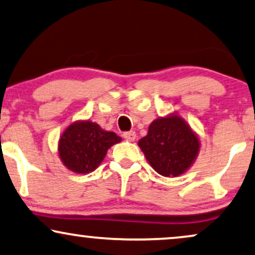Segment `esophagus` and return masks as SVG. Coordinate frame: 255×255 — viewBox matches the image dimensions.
Wrapping results in <instances>:
<instances>
[{"mask_svg": "<svg viewBox=\"0 0 255 255\" xmlns=\"http://www.w3.org/2000/svg\"><path fill=\"white\" fill-rule=\"evenodd\" d=\"M124 137L126 138V140H128V141H134L135 137H136V134H135V131H133V130L125 131Z\"/></svg>", "mask_w": 255, "mask_h": 255, "instance_id": "obj_1", "label": "esophagus"}]
</instances>
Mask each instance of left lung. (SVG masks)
<instances>
[{
	"instance_id": "obj_1",
	"label": "left lung",
	"mask_w": 255,
	"mask_h": 255,
	"mask_svg": "<svg viewBox=\"0 0 255 255\" xmlns=\"http://www.w3.org/2000/svg\"><path fill=\"white\" fill-rule=\"evenodd\" d=\"M138 147L155 172L162 176H178L194 162L200 142L186 121L172 114L151 122Z\"/></svg>"
}]
</instances>
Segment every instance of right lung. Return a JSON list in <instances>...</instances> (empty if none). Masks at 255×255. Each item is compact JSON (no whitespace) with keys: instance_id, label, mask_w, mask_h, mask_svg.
Masks as SVG:
<instances>
[{"instance_id":"1","label":"right lung","mask_w":255,"mask_h":255,"mask_svg":"<svg viewBox=\"0 0 255 255\" xmlns=\"http://www.w3.org/2000/svg\"><path fill=\"white\" fill-rule=\"evenodd\" d=\"M121 140L95 122L76 121L61 135L59 155L68 169L80 174L90 173L98 168L109 148Z\"/></svg>"}]
</instances>
